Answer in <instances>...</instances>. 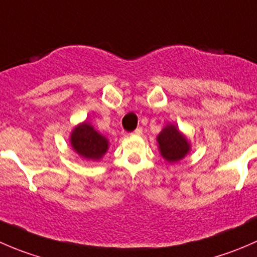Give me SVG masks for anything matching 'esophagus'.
Instances as JSON below:
<instances>
[{
	"instance_id": "obj_1",
	"label": "esophagus",
	"mask_w": 257,
	"mask_h": 257,
	"mask_svg": "<svg viewBox=\"0 0 257 257\" xmlns=\"http://www.w3.org/2000/svg\"><path fill=\"white\" fill-rule=\"evenodd\" d=\"M142 133H143V129H142V128H137L136 131L133 132L134 136H142Z\"/></svg>"
}]
</instances>
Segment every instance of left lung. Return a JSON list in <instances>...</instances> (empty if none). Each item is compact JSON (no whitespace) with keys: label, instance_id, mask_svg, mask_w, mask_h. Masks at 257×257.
I'll return each instance as SVG.
<instances>
[{"label":"left lung","instance_id":"8db88e82","mask_svg":"<svg viewBox=\"0 0 257 257\" xmlns=\"http://www.w3.org/2000/svg\"><path fill=\"white\" fill-rule=\"evenodd\" d=\"M157 141L159 144L160 154L169 163L179 162L190 152V144L188 139L173 124H168L165 128H163L159 136L157 137Z\"/></svg>","mask_w":257,"mask_h":257}]
</instances>
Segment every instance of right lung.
<instances>
[{
    "label": "right lung",
    "mask_w": 257,
    "mask_h": 257,
    "mask_svg": "<svg viewBox=\"0 0 257 257\" xmlns=\"http://www.w3.org/2000/svg\"><path fill=\"white\" fill-rule=\"evenodd\" d=\"M108 144V139L87 121L77 125L71 134L72 148L84 159L99 160L107 153Z\"/></svg>",
    "instance_id": "1"
}]
</instances>
